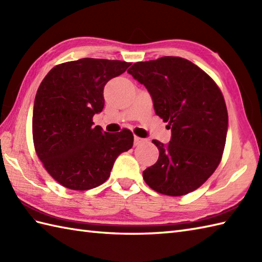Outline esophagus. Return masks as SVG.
Listing matches in <instances>:
<instances>
[{"label":"esophagus","mask_w":262,"mask_h":262,"mask_svg":"<svg viewBox=\"0 0 262 262\" xmlns=\"http://www.w3.org/2000/svg\"><path fill=\"white\" fill-rule=\"evenodd\" d=\"M144 142H145V140H143V138H141V137H138V136H135V137H134V145H135V146L140 145V144H142V143H144Z\"/></svg>","instance_id":"34e87169"}]
</instances>
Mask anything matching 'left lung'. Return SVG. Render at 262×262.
<instances>
[{
	"label": "left lung",
	"mask_w": 262,
	"mask_h": 262,
	"mask_svg": "<svg viewBox=\"0 0 262 262\" xmlns=\"http://www.w3.org/2000/svg\"><path fill=\"white\" fill-rule=\"evenodd\" d=\"M151 94L155 114L168 122L171 140H153L159 160L143 171L153 190L183 196L214 173L223 155L229 116L211 77L190 60L164 56L137 62L127 71Z\"/></svg>",
	"instance_id": "8db88e82"
}]
</instances>
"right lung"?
<instances>
[{"label": "right lung", "mask_w": 262, "mask_h": 262, "mask_svg": "<svg viewBox=\"0 0 262 262\" xmlns=\"http://www.w3.org/2000/svg\"><path fill=\"white\" fill-rule=\"evenodd\" d=\"M130 63L82 58L55 66L35 98L32 136L47 172L65 188L89 190L108 179L118 155L132 148L128 129L103 132L93 116L104 105L103 88Z\"/></svg>", "instance_id": "1"}]
</instances>
